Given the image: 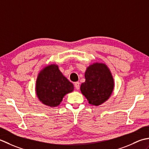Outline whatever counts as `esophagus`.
<instances>
[{"mask_svg": "<svg viewBox=\"0 0 149 149\" xmlns=\"http://www.w3.org/2000/svg\"><path fill=\"white\" fill-rule=\"evenodd\" d=\"M74 87L76 88V89H79V88H80V83H79V81H76V82H74Z\"/></svg>", "mask_w": 149, "mask_h": 149, "instance_id": "1", "label": "esophagus"}]
</instances>
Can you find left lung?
Wrapping results in <instances>:
<instances>
[{
	"label": "left lung",
	"mask_w": 149,
	"mask_h": 149,
	"mask_svg": "<svg viewBox=\"0 0 149 149\" xmlns=\"http://www.w3.org/2000/svg\"><path fill=\"white\" fill-rule=\"evenodd\" d=\"M85 78L80 91L89 104L98 106L107 101L114 87V78L107 65L99 62L91 64L85 72Z\"/></svg>",
	"instance_id": "8db88e82"
}]
</instances>
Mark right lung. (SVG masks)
Returning a JSON list of instances; mask_svg holds the SVG:
<instances>
[{
  "instance_id": "add662e5",
  "label": "right lung",
  "mask_w": 149,
  "mask_h": 149,
  "mask_svg": "<svg viewBox=\"0 0 149 149\" xmlns=\"http://www.w3.org/2000/svg\"><path fill=\"white\" fill-rule=\"evenodd\" d=\"M73 90V84L62 74L56 64L44 67L38 74L35 91L39 100L45 105L57 107L64 96Z\"/></svg>"
}]
</instances>
